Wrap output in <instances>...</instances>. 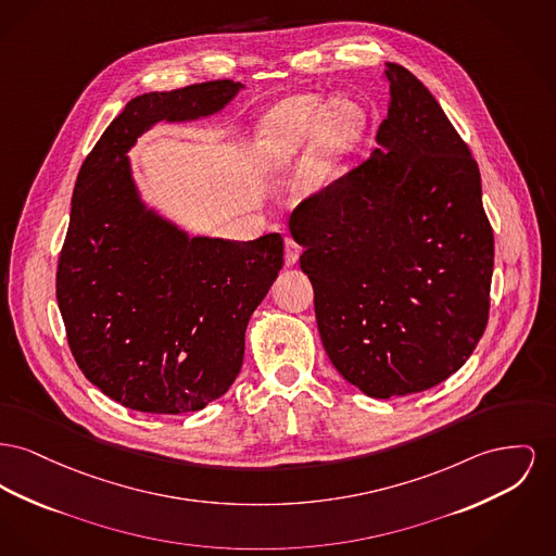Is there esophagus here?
I'll use <instances>...</instances> for the list:
<instances>
[{
    "label": "esophagus",
    "mask_w": 556,
    "mask_h": 556,
    "mask_svg": "<svg viewBox=\"0 0 556 556\" xmlns=\"http://www.w3.org/2000/svg\"><path fill=\"white\" fill-rule=\"evenodd\" d=\"M300 252H302V248L295 243L292 237H288V239H286V264H288V266H294L298 258H300Z\"/></svg>",
    "instance_id": "1"
}]
</instances>
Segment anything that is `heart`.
<instances>
[{
	"label": "heart",
	"mask_w": 556,
	"mask_h": 556,
	"mask_svg": "<svg viewBox=\"0 0 556 556\" xmlns=\"http://www.w3.org/2000/svg\"><path fill=\"white\" fill-rule=\"evenodd\" d=\"M365 138V113L346 100L294 97L277 104L254 134L250 162L262 178L302 175V187L317 193L331 185Z\"/></svg>",
	"instance_id": "heart-1"
}]
</instances>
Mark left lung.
Segmentation results:
<instances>
[{
    "instance_id": "obj_1",
    "label": "left lung",
    "mask_w": 556,
    "mask_h": 556,
    "mask_svg": "<svg viewBox=\"0 0 556 556\" xmlns=\"http://www.w3.org/2000/svg\"><path fill=\"white\" fill-rule=\"evenodd\" d=\"M389 115L363 164L290 218L327 357L374 399L441 384L490 315L481 174L425 84L387 63Z\"/></svg>"
}]
</instances>
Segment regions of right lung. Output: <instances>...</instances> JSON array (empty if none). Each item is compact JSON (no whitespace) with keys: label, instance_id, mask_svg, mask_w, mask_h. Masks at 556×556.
<instances>
[{"label":"right lung","instance_id":"right-lung-1","mask_svg":"<svg viewBox=\"0 0 556 556\" xmlns=\"http://www.w3.org/2000/svg\"><path fill=\"white\" fill-rule=\"evenodd\" d=\"M243 88L218 79L136 97L79 169L56 300L84 376L134 412H197L229 391L245 327L283 266L279 232L191 237L147 205L131 176L144 131L212 117Z\"/></svg>","mask_w":556,"mask_h":556}]
</instances>
